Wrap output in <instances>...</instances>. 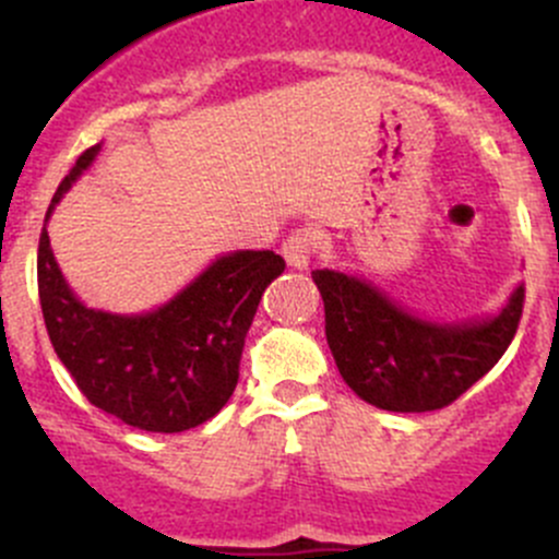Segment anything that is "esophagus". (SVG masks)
<instances>
[{"label": "esophagus", "mask_w": 559, "mask_h": 559, "mask_svg": "<svg viewBox=\"0 0 559 559\" xmlns=\"http://www.w3.org/2000/svg\"><path fill=\"white\" fill-rule=\"evenodd\" d=\"M319 243H321V238L313 227H300L284 240L281 253H284V259L289 267L302 270V267H308V262H311V257L316 253V248H319Z\"/></svg>", "instance_id": "1"}]
</instances>
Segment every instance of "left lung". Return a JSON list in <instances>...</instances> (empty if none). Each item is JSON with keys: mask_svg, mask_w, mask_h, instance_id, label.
<instances>
[{"mask_svg": "<svg viewBox=\"0 0 559 559\" xmlns=\"http://www.w3.org/2000/svg\"><path fill=\"white\" fill-rule=\"evenodd\" d=\"M311 275L324 300V332L337 370L376 408H447L495 368L520 330L524 286L503 313L481 324H430L352 275Z\"/></svg>", "mask_w": 559, "mask_h": 559, "instance_id": "left-lung-1", "label": "left lung"}]
</instances>
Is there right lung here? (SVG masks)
Returning <instances> with one entry per match:
<instances>
[{
	"label": "right lung",
	"mask_w": 559,
	"mask_h": 559,
	"mask_svg": "<svg viewBox=\"0 0 559 559\" xmlns=\"http://www.w3.org/2000/svg\"><path fill=\"white\" fill-rule=\"evenodd\" d=\"M97 151L92 145L78 156L48 216ZM284 267L273 251H235L216 259L159 311L112 316L92 311L72 295L43 227L37 289L53 352L88 403L138 430L183 432L216 416L233 397L248 326Z\"/></svg>",
	"instance_id": "obj_1"
}]
</instances>
